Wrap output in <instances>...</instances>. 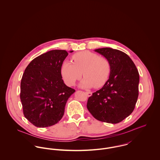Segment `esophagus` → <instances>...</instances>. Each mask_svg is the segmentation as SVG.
I'll return each mask as SVG.
<instances>
[{
	"label": "esophagus",
	"mask_w": 160,
	"mask_h": 160,
	"mask_svg": "<svg viewBox=\"0 0 160 160\" xmlns=\"http://www.w3.org/2000/svg\"><path fill=\"white\" fill-rule=\"evenodd\" d=\"M86 94L88 95V96H89V97H91L92 95V93L91 91H86Z\"/></svg>",
	"instance_id": "34e87169"
}]
</instances>
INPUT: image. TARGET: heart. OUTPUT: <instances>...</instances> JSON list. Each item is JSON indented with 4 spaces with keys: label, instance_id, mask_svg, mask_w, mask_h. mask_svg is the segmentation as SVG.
Returning <instances> with one entry per match:
<instances>
[{
    "label": "heart",
    "instance_id": "obj_1",
    "mask_svg": "<svg viewBox=\"0 0 160 160\" xmlns=\"http://www.w3.org/2000/svg\"><path fill=\"white\" fill-rule=\"evenodd\" d=\"M72 60L73 63L65 61L61 68L67 85L72 86L82 74L85 77L79 84L81 88H99L105 84L111 72V65L107 58L89 51H82L74 54Z\"/></svg>",
    "mask_w": 160,
    "mask_h": 160
}]
</instances>
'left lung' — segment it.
<instances>
[{
  "label": "left lung",
  "mask_w": 160,
  "mask_h": 160,
  "mask_svg": "<svg viewBox=\"0 0 160 160\" xmlns=\"http://www.w3.org/2000/svg\"><path fill=\"white\" fill-rule=\"evenodd\" d=\"M95 52L107 58L111 72L105 84L89 98L87 108L97 120L116 124L131 114L138 96L139 74L125 53L109 47Z\"/></svg>",
  "instance_id": "obj_1"
}]
</instances>
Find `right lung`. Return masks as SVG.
Wrapping results in <instances>:
<instances>
[{"label": "right lung", "mask_w": 160, "mask_h": 160, "mask_svg": "<svg viewBox=\"0 0 160 160\" xmlns=\"http://www.w3.org/2000/svg\"><path fill=\"white\" fill-rule=\"evenodd\" d=\"M68 55L64 50L48 51L32 60L24 70L20 88L23 114L36 127L57 124L64 114L68 99L75 92L64 83L61 74Z\"/></svg>", "instance_id": "right-lung-1"}]
</instances>
